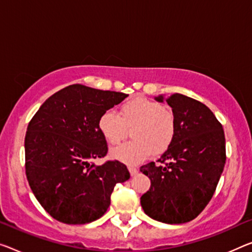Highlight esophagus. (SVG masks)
Instances as JSON below:
<instances>
[{
    "label": "esophagus",
    "mask_w": 252,
    "mask_h": 252,
    "mask_svg": "<svg viewBox=\"0 0 252 252\" xmlns=\"http://www.w3.org/2000/svg\"><path fill=\"white\" fill-rule=\"evenodd\" d=\"M129 173H130V176H135L138 173V170L136 168H129Z\"/></svg>",
    "instance_id": "obj_1"
}]
</instances>
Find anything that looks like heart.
<instances>
[{
  "instance_id": "1",
  "label": "heart",
  "mask_w": 252,
  "mask_h": 252,
  "mask_svg": "<svg viewBox=\"0 0 252 252\" xmlns=\"http://www.w3.org/2000/svg\"><path fill=\"white\" fill-rule=\"evenodd\" d=\"M98 128L111 145L119 144L131 128L133 141L114 149L111 157L125 164L137 165L152 154L160 156L169 150L175 141L177 123L172 111L161 102L135 96L122 104L118 115L111 110L100 115Z\"/></svg>"
}]
</instances>
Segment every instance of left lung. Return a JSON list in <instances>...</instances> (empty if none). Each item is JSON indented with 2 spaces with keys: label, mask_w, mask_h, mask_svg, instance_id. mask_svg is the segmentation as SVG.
Here are the masks:
<instances>
[{
  "label": "left lung",
  "mask_w": 252,
  "mask_h": 252,
  "mask_svg": "<svg viewBox=\"0 0 252 252\" xmlns=\"http://www.w3.org/2000/svg\"><path fill=\"white\" fill-rule=\"evenodd\" d=\"M163 101V96H157ZM177 123L175 141L158 162L141 166L151 187L141 197L145 214L181 224L197 218L214 195L226 160L225 136L208 107L180 94L165 99Z\"/></svg>",
  "instance_id": "1"
}]
</instances>
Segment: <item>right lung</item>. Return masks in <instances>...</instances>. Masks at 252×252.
<instances>
[{
	"mask_svg": "<svg viewBox=\"0 0 252 252\" xmlns=\"http://www.w3.org/2000/svg\"><path fill=\"white\" fill-rule=\"evenodd\" d=\"M128 94L72 84L41 104L25 137L26 176L38 202L65 224L94 222L107 212L115 186L129 179L117 160L95 165L108 153L100 115Z\"/></svg>",
	"mask_w": 252,
	"mask_h": 252,
	"instance_id": "obj_1",
	"label": "right lung"
}]
</instances>
